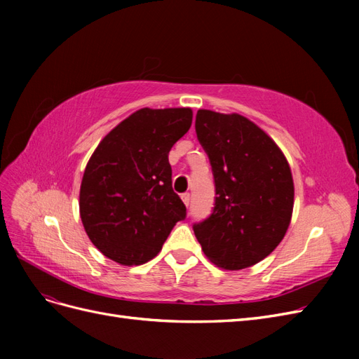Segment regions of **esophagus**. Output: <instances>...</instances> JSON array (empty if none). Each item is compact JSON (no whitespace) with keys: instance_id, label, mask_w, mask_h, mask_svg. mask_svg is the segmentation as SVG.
I'll use <instances>...</instances> for the list:
<instances>
[{"instance_id":"esophagus-1","label":"esophagus","mask_w":359,"mask_h":359,"mask_svg":"<svg viewBox=\"0 0 359 359\" xmlns=\"http://www.w3.org/2000/svg\"><path fill=\"white\" fill-rule=\"evenodd\" d=\"M181 199L184 203H186V206H189L190 205V193H182Z\"/></svg>"}]
</instances>
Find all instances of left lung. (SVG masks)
<instances>
[{"mask_svg":"<svg viewBox=\"0 0 359 359\" xmlns=\"http://www.w3.org/2000/svg\"><path fill=\"white\" fill-rule=\"evenodd\" d=\"M194 127L215 187L212 212L193 224L194 235L217 266H252L273 252L289 227V163L262 128L238 114L199 109Z\"/></svg>","mask_w":359,"mask_h":359,"instance_id":"left-lung-1","label":"left lung"}]
</instances>
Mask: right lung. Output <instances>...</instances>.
Segmentation results:
<instances>
[{"label": "right lung", "mask_w": 359, "mask_h": 359, "mask_svg": "<svg viewBox=\"0 0 359 359\" xmlns=\"http://www.w3.org/2000/svg\"><path fill=\"white\" fill-rule=\"evenodd\" d=\"M189 107H144L95 148L79 194L86 235L121 265L156 257L187 210L172 189L169 151L191 126Z\"/></svg>", "instance_id": "1"}]
</instances>
